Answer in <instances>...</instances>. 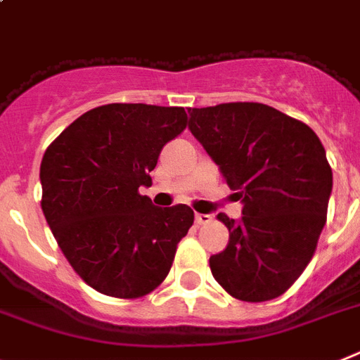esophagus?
Here are the masks:
<instances>
[{"mask_svg": "<svg viewBox=\"0 0 360 360\" xmlns=\"http://www.w3.org/2000/svg\"><path fill=\"white\" fill-rule=\"evenodd\" d=\"M211 220H213V217H211V214H202V213H196V214H195V222L198 224V226H204V224H210Z\"/></svg>", "mask_w": 360, "mask_h": 360, "instance_id": "obj_1", "label": "esophagus"}]
</instances>
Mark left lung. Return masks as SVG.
I'll use <instances>...</instances> for the list:
<instances>
[{"instance_id": "8db88e82", "label": "left lung", "mask_w": 360, "mask_h": 360, "mask_svg": "<svg viewBox=\"0 0 360 360\" xmlns=\"http://www.w3.org/2000/svg\"><path fill=\"white\" fill-rule=\"evenodd\" d=\"M189 131L244 204L222 253L210 259L214 281L245 302L281 297L311 260L326 224L333 174L311 129L264 103L236 101L189 109Z\"/></svg>"}]
</instances>
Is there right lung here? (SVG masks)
Returning a JSON list of instances; mask_svg holds the SVG:
<instances>
[{
    "label": "right lung",
    "mask_w": 360,
    "mask_h": 360,
    "mask_svg": "<svg viewBox=\"0 0 360 360\" xmlns=\"http://www.w3.org/2000/svg\"><path fill=\"white\" fill-rule=\"evenodd\" d=\"M187 125L184 107L109 103L76 118L39 167L41 210L60 250L91 288L138 299L158 288L195 213L156 207L150 186L160 150Z\"/></svg>",
    "instance_id": "right-lung-1"
}]
</instances>
